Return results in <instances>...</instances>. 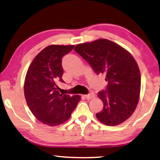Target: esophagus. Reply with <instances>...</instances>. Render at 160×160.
Instances as JSON below:
<instances>
[{
  "mask_svg": "<svg viewBox=\"0 0 160 160\" xmlns=\"http://www.w3.org/2000/svg\"><path fill=\"white\" fill-rule=\"evenodd\" d=\"M84 97H85V98H86L87 100H90V99H92V98L95 97V95H94L93 93H90V94L84 95Z\"/></svg>",
  "mask_w": 160,
  "mask_h": 160,
  "instance_id": "1",
  "label": "esophagus"
}]
</instances>
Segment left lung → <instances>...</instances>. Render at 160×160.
Masks as SVG:
<instances>
[{
  "label": "left lung",
  "mask_w": 160,
  "mask_h": 160,
  "mask_svg": "<svg viewBox=\"0 0 160 160\" xmlns=\"http://www.w3.org/2000/svg\"><path fill=\"white\" fill-rule=\"evenodd\" d=\"M75 51L108 81L106 90L98 93L103 103V110L96 113L98 121L116 126L127 120L137 108L141 90V74L132 54L106 39L77 44Z\"/></svg>",
  "instance_id": "left-lung-1"
}]
</instances>
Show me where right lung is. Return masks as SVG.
Masks as SVG:
<instances>
[{
    "label": "right lung",
    "mask_w": 160,
    "mask_h": 160,
    "mask_svg": "<svg viewBox=\"0 0 160 160\" xmlns=\"http://www.w3.org/2000/svg\"><path fill=\"white\" fill-rule=\"evenodd\" d=\"M73 48L74 45H49L28 67L23 86L26 101L33 115L44 124L65 123L81 99L79 95L70 96L57 90V82H64L62 58Z\"/></svg>",
    "instance_id": "obj_1"
}]
</instances>
